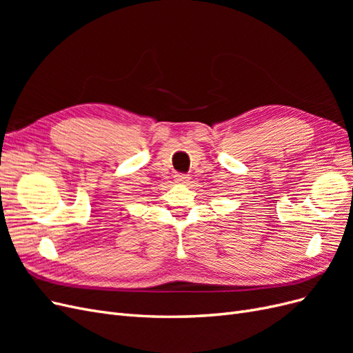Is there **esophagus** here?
<instances>
[{
    "instance_id": "obj_1",
    "label": "esophagus",
    "mask_w": 353,
    "mask_h": 353,
    "mask_svg": "<svg viewBox=\"0 0 353 353\" xmlns=\"http://www.w3.org/2000/svg\"><path fill=\"white\" fill-rule=\"evenodd\" d=\"M190 181V176L185 174H175V183L178 184H187Z\"/></svg>"
}]
</instances>
